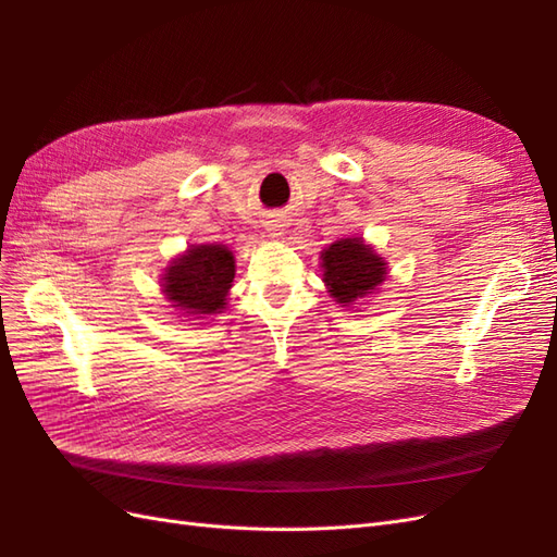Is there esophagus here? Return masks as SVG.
Segmentation results:
<instances>
[{
  "label": "esophagus",
  "instance_id": "34e87169",
  "mask_svg": "<svg viewBox=\"0 0 557 557\" xmlns=\"http://www.w3.org/2000/svg\"><path fill=\"white\" fill-rule=\"evenodd\" d=\"M269 230H272V234H274V237H276V234H281V230H278L276 225H272V227H269Z\"/></svg>",
  "mask_w": 557,
  "mask_h": 557
}]
</instances>
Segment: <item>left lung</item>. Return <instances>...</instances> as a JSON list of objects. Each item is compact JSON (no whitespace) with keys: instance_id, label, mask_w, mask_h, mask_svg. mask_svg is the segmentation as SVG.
<instances>
[{"instance_id":"1","label":"left lung","mask_w":557,"mask_h":557,"mask_svg":"<svg viewBox=\"0 0 557 557\" xmlns=\"http://www.w3.org/2000/svg\"><path fill=\"white\" fill-rule=\"evenodd\" d=\"M320 258H323L325 269L323 278L339 305H350L383 283L385 262L360 239L336 242L320 252Z\"/></svg>"}]
</instances>
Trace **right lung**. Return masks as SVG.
Returning a JSON list of instances; mask_svg holds the SVG:
<instances>
[{"label": "right lung", "instance_id": "add662e5", "mask_svg": "<svg viewBox=\"0 0 557 557\" xmlns=\"http://www.w3.org/2000/svg\"><path fill=\"white\" fill-rule=\"evenodd\" d=\"M234 258L221 244L193 246L174 260L164 274V293L190 315H211L225 309V297L232 288Z\"/></svg>", "mask_w": 557, "mask_h": 557}]
</instances>
